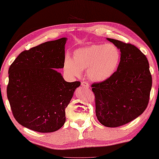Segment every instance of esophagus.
Instances as JSON below:
<instances>
[{
	"label": "esophagus",
	"mask_w": 159,
	"mask_h": 159,
	"mask_svg": "<svg viewBox=\"0 0 159 159\" xmlns=\"http://www.w3.org/2000/svg\"><path fill=\"white\" fill-rule=\"evenodd\" d=\"M81 84H82V87H86V88H87V87H89V83L87 82H82Z\"/></svg>",
	"instance_id": "34e87169"
}]
</instances>
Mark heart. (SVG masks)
<instances>
[{"mask_svg":"<svg viewBox=\"0 0 159 159\" xmlns=\"http://www.w3.org/2000/svg\"><path fill=\"white\" fill-rule=\"evenodd\" d=\"M120 61V51L112 43L93 44L78 48L72 58L66 56L64 70L70 76L78 77L82 70L93 82H103L115 73Z\"/></svg>","mask_w":159,"mask_h":159,"instance_id":"heart-1","label":"heart"}]
</instances>
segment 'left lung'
Listing matches in <instances>:
<instances>
[{
  "label": "left lung",
  "mask_w": 159,
  "mask_h": 159,
  "mask_svg": "<svg viewBox=\"0 0 159 159\" xmlns=\"http://www.w3.org/2000/svg\"><path fill=\"white\" fill-rule=\"evenodd\" d=\"M120 51L119 66L112 76L92 84L96 116L103 125L117 127L139 116L149 103L152 77L147 57L131 43L107 38Z\"/></svg>",
  "instance_id": "left-lung-1"
}]
</instances>
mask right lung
<instances>
[{
    "label": "right lung",
    "mask_w": 159,
    "mask_h": 159,
    "mask_svg": "<svg viewBox=\"0 0 159 159\" xmlns=\"http://www.w3.org/2000/svg\"><path fill=\"white\" fill-rule=\"evenodd\" d=\"M67 38L22 51L10 66L7 87L12 113L21 125L43 132L57 131L66 122V108L81 82H67L62 68Z\"/></svg>",
    "instance_id": "right-lung-1"
}]
</instances>
